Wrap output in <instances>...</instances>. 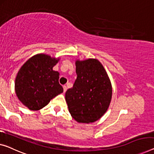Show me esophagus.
Listing matches in <instances>:
<instances>
[{"mask_svg": "<svg viewBox=\"0 0 154 154\" xmlns=\"http://www.w3.org/2000/svg\"><path fill=\"white\" fill-rule=\"evenodd\" d=\"M63 92H64V93H65V92H66V91H67V86H63Z\"/></svg>", "mask_w": 154, "mask_h": 154, "instance_id": "34e87169", "label": "esophagus"}]
</instances>
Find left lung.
<instances>
[{"label": "left lung", "instance_id": "8db88e82", "mask_svg": "<svg viewBox=\"0 0 154 154\" xmlns=\"http://www.w3.org/2000/svg\"><path fill=\"white\" fill-rule=\"evenodd\" d=\"M75 66L77 79L65 96L68 110L78 122H94L106 113L111 103V81L97 59L77 60Z\"/></svg>", "mask_w": 154, "mask_h": 154}]
</instances>
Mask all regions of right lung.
<instances>
[{
    "mask_svg": "<svg viewBox=\"0 0 154 154\" xmlns=\"http://www.w3.org/2000/svg\"><path fill=\"white\" fill-rule=\"evenodd\" d=\"M59 59L37 54L29 59L18 72L15 92L21 103L31 111H38L52 98L63 93L59 73L52 70Z\"/></svg>",
    "mask_w": 154,
    "mask_h": 154,
    "instance_id": "1",
    "label": "right lung"
}]
</instances>
